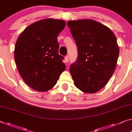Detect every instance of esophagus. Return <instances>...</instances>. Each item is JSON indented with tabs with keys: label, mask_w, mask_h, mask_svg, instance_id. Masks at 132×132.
<instances>
[{
	"label": "esophagus",
	"mask_w": 132,
	"mask_h": 132,
	"mask_svg": "<svg viewBox=\"0 0 132 132\" xmlns=\"http://www.w3.org/2000/svg\"><path fill=\"white\" fill-rule=\"evenodd\" d=\"M65 62L67 63L68 62V56H66L65 57Z\"/></svg>",
	"instance_id": "esophagus-1"
}]
</instances>
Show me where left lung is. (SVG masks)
<instances>
[{"label":"left lung","mask_w":132,"mask_h":132,"mask_svg":"<svg viewBox=\"0 0 132 132\" xmlns=\"http://www.w3.org/2000/svg\"><path fill=\"white\" fill-rule=\"evenodd\" d=\"M78 56L70 67L75 86L86 93H95L110 80L117 65L119 46L110 29L94 20L69 21Z\"/></svg>","instance_id":"obj_1"}]
</instances>
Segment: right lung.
I'll use <instances>...</instances> for the list:
<instances>
[{
	"instance_id": "obj_1",
	"label": "right lung",
	"mask_w": 132,
	"mask_h": 132,
	"mask_svg": "<svg viewBox=\"0 0 132 132\" xmlns=\"http://www.w3.org/2000/svg\"><path fill=\"white\" fill-rule=\"evenodd\" d=\"M65 25L64 20L42 19L28 26L18 36L14 51L16 65L24 81L34 90H51L65 69L57 41Z\"/></svg>"
}]
</instances>
